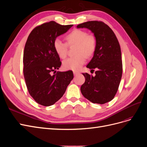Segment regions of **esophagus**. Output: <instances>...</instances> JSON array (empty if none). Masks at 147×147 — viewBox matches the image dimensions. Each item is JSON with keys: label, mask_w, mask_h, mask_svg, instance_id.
Masks as SVG:
<instances>
[{"label": "esophagus", "mask_w": 147, "mask_h": 147, "mask_svg": "<svg viewBox=\"0 0 147 147\" xmlns=\"http://www.w3.org/2000/svg\"><path fill=\"white\" fill-rule=\"evenodd\" d=\"M74 75H77L78 74H79V72H77V71H74Z\"/></svg>", "instance_id": "esophagus-1"}]
</instances>
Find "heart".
<instances>
[{
    "instance_id": "1",
    "label": "heart",
    "mask_w": 147,
    "mask_h": 147,
    "mask_svg": "<svg viewBox=\"0 0 147 147\" xmlns=\"http://www.w3.org/2000/svg\"><path fill=\"white\" fill-rule=\"evenodd\" d=\"M66 43L57 38L53 43L55 50L61 59H65L67 55L68 47L76 45L75 56L70 57L63 62V67L66 70H78L86 61V57H91L96 50L95 37L88 35L86 31L76 29L68 34L65 37Z\"/></svg>"
}]
</instances>
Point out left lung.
I'll use <instances>...</instances> for the list:
<instances>
[{"label":"left lung","instance_id":"8db88e82","mask_svg":"<svg viewBox=\"0 0 147 147\" xmlns=\"http://www.w3.org/2000/svg\"><path fill=\"white\" fill-rule=\"evenodd\" d=\"M77 28H87L94 34L96 48L86 67L95 76L83 73L85 78L81 92L94 104H104L112 100L116 94L122 77L121 52L116 35L109 26L97 21L78 24Z\"/></svg>","mask_w":147,"mask_h":147}]
</instances>
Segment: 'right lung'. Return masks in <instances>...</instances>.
Listing matches in <instances>:
<instances>
[{"label": "right lung", "instance_id": "add662e5", "mask_svg": "<svg viewBox=\"0 0 147 147\" xmlns=\"http://www.w3.org/2000/svg\"><path fill=\"white\" fill-rule=\"evenodd\" d=\"M73 25L63 26L55 21L34 28L26 41L23 55V73L30 95L37 103L50 106L59 100L74 78L72 70L56 72L61 65L53 43Z\"/></svg>", "mask_w": 147, "mask_h": 147}]
</instances>
